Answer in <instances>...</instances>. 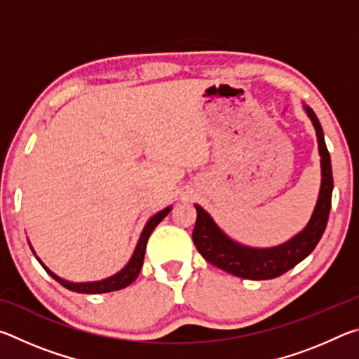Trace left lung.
<instances>
[{
	"label": "left lung",
	"instance_id": "obj_1",
	"mask_svg": "<svg viewBox=\"0 0 359 359\" xmlns=\"http://www.w3.org/2000/svg\"><path fill=\"white\" fill-rule=\"evenodd\" d=\"M302 107L317 133L321 166V185L317 204H315L311 220L302 231L283 244L274 247H248L231 239L214 222L209 212H205L201 205L194 204L198 212L196 223L193 228L194 245L208 263L217 266L218 269L228 272V274L247 278V280L276 278L293 269L304 258H307L325 233L334 188L331 156L326 149L323 128H321L317 115L307 104Z\"/></svg>",
	"mask_w": 359,
	"mask_h": 359
}]
</instances>
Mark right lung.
I'll return each instance as SVG.
<instances>
[{"label":"right lung","mask_w":359,"mask_h":359,"mask_svg":"<svg viewBox=\"0 0 359 359\" xmlns=\"http://www.w3.org/2000/svg\"><path fill=\"white\" fill-rule=\"evenodd\" d=\"M171 209H172L171 205H168V208H165L160 212H156L155 215H151L149 218V222L145 223V226H144L142 233H141V238H139L135 252H133V257L130 258L128 263H126L123 269H120L117 274H114V276L107 277V278H102V280H96V282H69V280H65V278L58 277L55 272H52L50 269H48V267L44 263H42V261L38 257H36V252L33 250V247H32V244H29V241H28V244H29V247H32V252L34 253L36 259H38L41 266L47 271V274L50 276L52 278H55V280L60 285H63L65 288H68L71 291H76V293H83V294L111 293V291L126 288L128 285H131L133 282L136 280V277L139 276V272H141V269H142L144 257H145V247H147V241L150 238L151 231H154L156 228V224L160 223L163 218H165L169 214V212H171Z\"/></svg>","instance_id":"1"}]
</instances>
